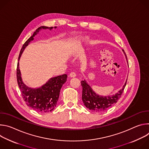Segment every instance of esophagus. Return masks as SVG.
I'll return each instance as SVG.
<instances>
[{
    "label": "esophagus",
    "instance_id": "esophagus-1",
    "mask_svg": "<svg viewBox=\"0 0 149 149\" xmlns=\"http://www.w3.org/2000/svg\"><path fill=\"white\" fill-rule=\"evenodd\" d=\"M70 77H76V73L75 72H71L70 73Z\"/></svg>",
    "mask_w": 149,
    "mask_h": 149
}]
</instances>
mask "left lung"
Returning a JSON list of instances; mask_svg holds the SVG:
<instances>
[{"label": "left lung", "instance_id": "obj_1", "mask_svg": "<svg viewBox=\"0 0 149 149\" xmlns=\"http://www.w3.org/2000/svg\"><path fill=\"white\" fill-rule=\"evenodd\" d=\"M123 51L124 52V50ZM124 53L125 54L124 52ZM127 81V79H126L122 89L118 91V92L115 95L105 97L96 94L87 83L86 80L81 81V86L82 87V100L83 103L87 109L96 113H101L107 110L114 104H115L121 97L123 91L126 86Z\"/></svg>", "mask_w": 149, "mask_h": 149}]
</instances>
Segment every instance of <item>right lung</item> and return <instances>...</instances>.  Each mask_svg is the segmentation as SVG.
<instances>
[{"label":"right lung","mask_w":149,"mask_h":149,"mask_svg":"<svg viewBox=\"0 0 149 149\" xmlns=\"http://www.w3.org/2000/svg\"><path fill=\"white\" fill-rule=\"evenodd\" d=\"M54 28H56V27L55 26ZM52 28L53 27L48 28L44 26L38 28L33 33V35L25 42L20 51L18 61L25 48L28 45L31 40H33V37L38 33L39 31L42 29H49V30H51ZM16 77L19 87L26 105L33 110L39 113H48L54 110L59 98L60 90L63 84L67 81V75L63 74L51 78L41 87L38 88L28 87L24 83L21 78L19 62L17 65Z\"/></svg>","instance_id":"1"}]
</instances>
